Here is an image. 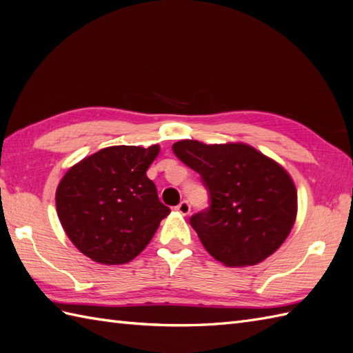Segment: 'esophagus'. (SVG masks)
<instances>
[{"instance_id":"esophagus-1","label":"esophagus","mask_w":353,"mask_h":353,"mask_svg":"<svg viewBox=\"0 0 353 353\" xmlns=\"http://www.w3.org/2000/svg\"><path fill=\"white\" fill-rule=\"evenodd\" d=\"M175 210L179 212V214H183V216H187V214H190V203H188L187 201H183V202H179L176 206H175Z\"/></svg>"}]
</instances>
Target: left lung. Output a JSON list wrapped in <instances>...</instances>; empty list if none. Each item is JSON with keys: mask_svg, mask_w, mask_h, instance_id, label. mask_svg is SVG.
Segmentation results:
<instances>
[{"mask_svg": "<svg viewBox=\"0 0 353 353\" xmlns=\"http://www.w3.org/2000/svg\"><path fill=\"white\" fill-rule=\"evenodd\" d=\"M175 156L201 175L210 206L190 217L201 243L226 266L262 262L285 243L296 217V188L279 163L245 143L179 141Z\"/></svg>", "mask_w": 353, "mask_h": 353, "instance_id": "left-lung-1", "label": "left lung"}]
</instances>
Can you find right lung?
Returning a JSON list of instances; mask_svg holds the SVG:
<instances>
[{"label": "right lung", "mask_w": 353, "mask_h": 353, "mask_svg": "<svg viewBox=\"0 0 353 353\" xmlns=\"http://www.w3.org/2000/svg\"><path fill=\"white\" fill-rule=\"evenodd\" d=\"M159 152V145L103 148L68 169L59 181V221L77 250L94 262H130L170 212L147 176Z\"/></svg>", "instance_id": "1"}]
</instances>
